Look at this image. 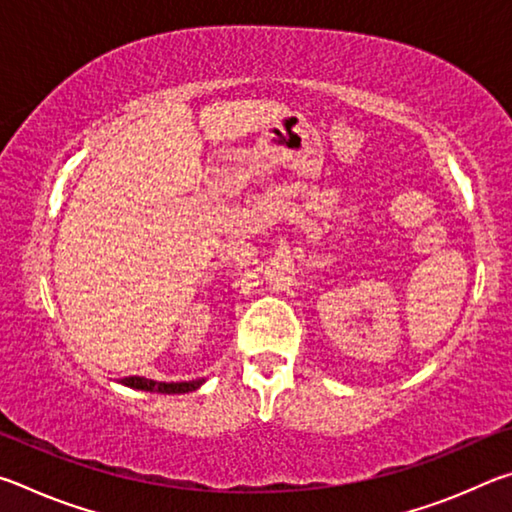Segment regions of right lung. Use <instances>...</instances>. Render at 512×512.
<instances>
[{
	"label": "right lung",
	"mask_w": 512,
	"mask_h": 512,
	"mask_svg": "<svg viewBox=\"0 0 512 512\" xmlns=\"http://www.w3.org/2000/svg\"><path fill=\"white\" fill-rule=\"evenodd\" d=\"M121 384L137 388V391H151V393H192L198 386L203 384V379L194 381H178V384H164V381H153L144 377H126L121 379Z\"/></svg>",
	"instance_id": "1"
}]
</instances>
